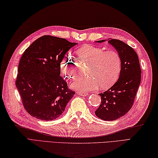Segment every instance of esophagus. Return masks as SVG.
<instances>
[{"label": "esophagus", "mask_w": 158, "mask_h": 158, "mask_svg": "<svg viewBox=\"0 0 158 158\" xmlns=\"http://www.w3.org/2000/svg\"><path fill=\"white\" fill-rule=\"evenodd\" d=\"M77 94L79 95V96H86L88 95V94L87 92H77Z\"/></svg>", "instance_id": "34e87169"}]
</instances>
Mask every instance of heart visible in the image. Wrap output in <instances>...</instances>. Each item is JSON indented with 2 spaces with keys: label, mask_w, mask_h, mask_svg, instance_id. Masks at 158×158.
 Listing matches in <instances>:
<instances>
[{
  "label": "heart",
  "mask_w": 158,
  "mask_h": 158,
  "mask_svg": "<svg viewBox=\"0 0 158 158\" xmlns=\"http://www.w3.org/2000/svg\"><path fill=\"white\" fill-rule=\"evenodd\" d=\"M80 63L89 64L88 77H79L71 84V88L80 92H87L111 87L118 79L122 70V59L113 50L105 51L98 47L88 45L77 51ZM79 64L70 54L60 62V70L66 78L73 79L77 76Z\"/></svg>",
  "instance_id": "1"
}]
</instances>
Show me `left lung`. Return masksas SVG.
<instances>
[{
  "mask_svg": "<svg viewBox=\"0 0 158 158\" xmlns=\"http://www.w3.org/2000/svg\"><path fill=\"white\" fill-rule=\"evenodd\" d=\"M100 40L96 43H102ZM122 59V70L117 82L105 92L99 94L101 104L95 111L100 119L113 121L123 116L132 108L140 83L141 70L137 53L132 48L117 39H108Z\"/></svg>",
  "mask_w": 158,
  "mask_h": 158,
  "instance_id": "8db88e82",
  "label": "left lung"
}]
</instances>
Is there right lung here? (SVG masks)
<instances>
[{
  "label": "right lung",
  "mask_w": 158,
  "mask_h": 158,
  "mask_svg": "<svg viewBox=\"0 0 158 158\" xmlns=\"http://www.w3.org/2000/svg\"><path fill=\"white\" fill-rule=\"evenodd\" d=\"M65 39L45 35L25 50L15 85L26 111L36 119L52 121L64 111L75 92L60 75V62L76 45Z\"/></svg>",
  "instance_id": "obj_1"
}]
</instances>
